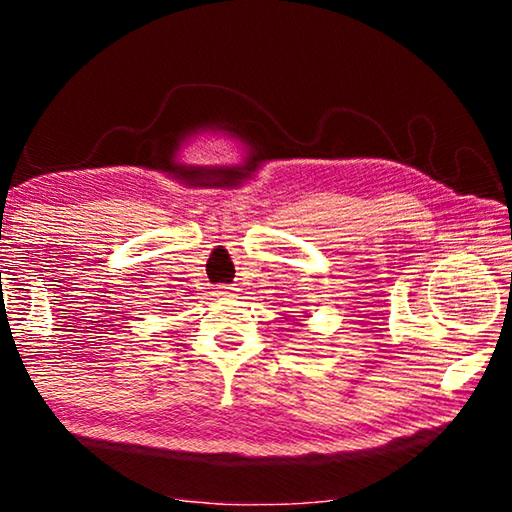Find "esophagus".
<instances>
[{
  "label": "esophagus",
  "mask_w": 512,
  "mask_h": 512,
  "mask_svg": "<svg viewBox=\"0 0 512 512\" xmlns=\"http://www.w3.org/2000/svg\"><path fill=\"white\" fill-rule=\"evenodd\" d=\"M235 287H219V296H232Z\"/></svg>",
  "instance_id": "obj_1"
}]
</instances>
